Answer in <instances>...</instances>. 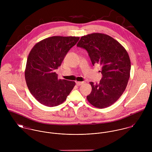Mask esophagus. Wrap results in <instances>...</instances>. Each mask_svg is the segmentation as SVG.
<instances>
[{"label":"esophagus","mask_w":152,"mask_h":152,"mask_svg":"<svg viewBox=\"0 0 152 152\" xmlns=\"http://www.w3.org/2000/svg\"><path fill=\"white\" fill-rule=\"evenodd\" d=\"M84 82H78V81H77L76 82V84L78 86H81L82 84H83Z\"/></svg>","instance_id":"obj_1"}]
</instances>
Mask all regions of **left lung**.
Instances as JSON below:
<instances>
[{
  "mask_svg": "<svg viewBox=\"0 0 152 152\" xmlns=\"http://www.w3.org/2000/svg\"><path fill=\"white\" fill-rule=\"evenodd\" d=\"M77 47L86 49L92 65L101 66L99 84L90 82L88 102L98 108L114 104L122 95L130 77V58L125 48L108 35L92 33L81 37Z\"/></svg>",
  "mask_w": 152,
  "mask_h": 152,
  "instance_id": "left-lung-1",
  "label": "left lung"
}]
</instances>
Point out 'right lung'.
I'll list each match as a JSON object with an SVG mask.
<instances>
[{
	"instance_id": "add662e5",
	"label": "right lung",
	"mask_w": 152,
	"mask_h": 152,
	"mask_svg": "<svg viewBox=\"0 0 152 152\" xmlns=\"http://www.w3.org/2000/svg\"><path fill=\"white\" fill-rule=\"evenodd\" d=\"M78 37L53 36L36 44L30 51L25 69V79L32 95L42 104L53 107L63 103L75 83L59 80L55 71Z\"/></svg>"
}]
</instances>
